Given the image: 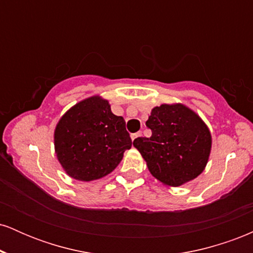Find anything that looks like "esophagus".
<instances>
[{
  "label": "esophagus",
  "mask_w": 253,
  "mask_h": 253,
  "mask_svg": "<svg viewBox=\"0 0 253 253\" xmlns=\"http://www.w3.org/2000/svg\"><path fill=\"white\" fill-rule=\"evenodd\" d=\"M139 136H141V133H140V132H138V133H134V134H132V135H130V139H132V141H133V140H135L136 138H139Z\"/></svg>",
  "instance_id": "1"
}]
</instances>
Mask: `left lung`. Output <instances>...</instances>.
<instances>
[{
	"instance_id": "8db88e82",
	"label": "left lung",
	"mask_w": 253,
	"mask_h": 253,
	"mask_svg": "<svg viewBox=\"0 0 253 253\" xmlns=\"http://www.w3.org/2000/svg\"><path fill=\"white\" fill-rule=\"evenodd\" d=\"M146 126L150 138H136L140 152L155 178L179 187L201 175L210 159L211 134L205 121L183 103H163L151 110Z\"/></svg>"
}]
</instances>
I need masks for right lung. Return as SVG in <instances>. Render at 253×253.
Listing matches in <instances>:
<instances>
[{"mask_svg": "<svg viewBox=\"0 0 253 253\" xmlns=\"http://www.w3.org/2000/svg\"><path fill=\"white\" fill-rule=\"evenodd\" d=\"M53 139L64 171L83 182L109 175L132 146L124 118L113 114L100 95L72 106L58 121Z\"/></svg>", "mask_w": 253, "mask_h": 253, "instance_id": "right-lung-1", "label": "right lung"}]
</instances>
